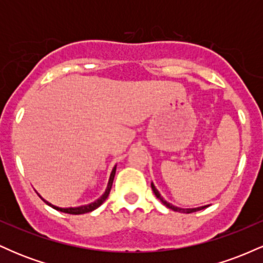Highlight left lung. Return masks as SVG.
<instances>
[{
  "mask_svg": "<svg viewBox=\"0 0 263 263\" xmlns=\"http://www.w3.org/2000/svg\"><path fill=\"white\" fill-rule=\"evenodd\" d=\"M151 186H152V190H153V193H155V195L157 198L159 199V200L162 201V204L163 205H165V206L168 208V209H172V210H174V211H178V213H184V214H190V213H195V211H198V210H201V209H204V208H206V206H201V208H194V209H182V208H178V206H174V205H172V204H170L168 203V201H165L164 199H163L162 197H161V194H159V192L158 190L156 189V186H155V184H151Z\"/></svg>",
  "mask_w": 263,
  "mask_h": 263,
  "instance_id": "1",
  "label": "left lung"
}]
</instances>
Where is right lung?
<instances>
[{
  "instance_id": "obj_1",
  "label": "right lung",
  "mask_w": 263,
  "mask_h": 263,
  "mask_svg": "<svg viewBox=\"0 0 263 263\" xmlns=\"http://www.w3.org/2000/svg\"><path fill=\"white\" fill-rule=\"evenodd\" d=\"M115 173H116V165H115V167H114V170H112V172H111V176H110V179H108L107 188H106V190H105V193H104V194H102V197H101V198H99L98 200H96V201H93V203H91V204L83 205V206H78V208H65V209H64V208H58V206H55V205H53V204L48 203V201H47V200H44V199L42 198L41 195H39V197L42 198V200H43L44 203H47L48 205H49V206H52L53 209H55V210H59V211H62V213L71 214V215H80V214L90 213V211L95 210L96 208H99V206H100V205H101L102 203H104V201L106 200V199H107L108 194H110L111 186H112V183H114Z\"/></svg>"
}]
</instances>
